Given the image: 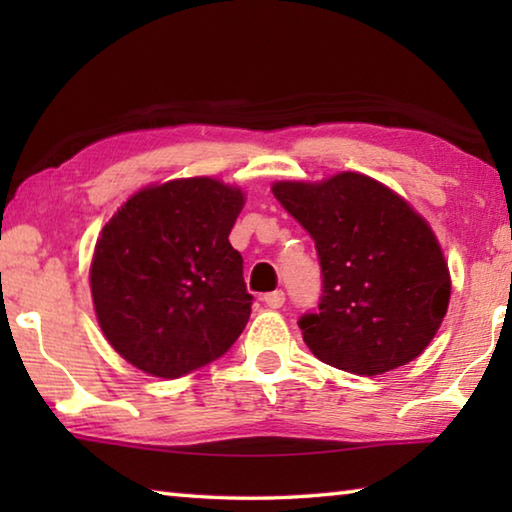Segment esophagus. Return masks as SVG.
Here are the masks:
<instances>
[{"instance_id":"1","label":"esophagus","mask_w":512,"mask_h":512,"mask_svg":"<svg viewBox=\"0 0 512 512\" xmlns=\"http://www.w3.org/2000/svg\"><path fill=\"white\" fill-rule=\"evenodd\" d=\"M266 307L271 309H280L284 305V291H273V293H266L264 296Z\"/></svg>"}]
</instances>
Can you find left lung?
Segmentation results:
<instances>
[{
    "instance_id": "obj_1",
    "label": "left lung",
    "mask_w": 512,
    "mask_h": 512,
    "mask_svg": "<svg viewBox=\"0 0 512 512\" xmlns=\"http://www.w3.org/2000/svg\"><path fill=\"white\" fill-rule=\"evenodd\" d=\"M273 194L316 241L323 296L298 325L329 366L384 375L420 357L447 314L452 280L429 223L393 189L343 171Z\"/></svg>"
}]
</instances>
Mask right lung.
<instances>
[{
	"label": "right lung",
	"mask_w": 512,
	"mask_h": 512,
	"mask_svg": "<svg viewBox=\"0 0 512 512\" xmlns=\"http://www.w3.org/2000/svg\"><path fill=\"white\" fill-rule=\"evenodd\" d=\"M244 192L214 178L144 187L103 225L90 287L121 357L176 379L223 357L250 318L244 259L230 230Z\"/></svg>",
	"instance_id": "add662e5"
}]
</instances>
